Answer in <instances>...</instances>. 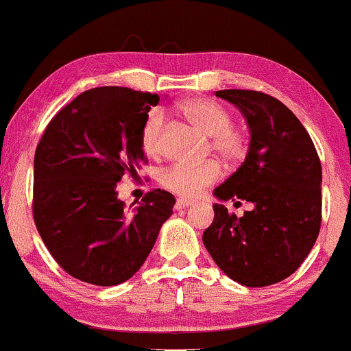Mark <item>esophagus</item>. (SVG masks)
<instances>
[{
    "label": "esophagus",
    "instance_id": "1",
    "mask_svg": "<svg viewBox=\"0 0 351 351\" xmlns=\"http://www.w3.org/2000/svg\"><path fill=\"white\" fill-rule=\"evenodd\" d=\"M191 205H193V202L191 200H186V198H176L175 208L182 210V208H188V206H191Z\"/></svg>",
    "mask_w": 351,
    "mask_h": 351
}]
</instances>
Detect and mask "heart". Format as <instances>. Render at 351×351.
Returning a JSON list of instances; mask_svg holds the SVG:
<instances>
[{"instance_id":"obj_1","label":"heart","mask_w":351,"mask_h":351,"mask_svg":"<svg viewBox=\"0 0 351 351\" xmlns=\"http://www.w3.org/2000/svg\"><path fill=\"white\" fill-rule=\"evenodd\" d=\"M180 110L195 128L212 138L213 151L228 165L243 160L247 151L245 136L234 128V116L222 104L210 99H188L182 102ZM143 149L151 156L163 153L165 146V114L161 109H151L141 126ZM222 171L215 161L200 165L176 163L160 175V183L166 190L180 197H195L205 186L220 178Z\"/></svg>"}]
</instances>
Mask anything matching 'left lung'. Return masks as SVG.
I'll return each mask as SVG.
<instances>
[{"label":"left lung","mask_w":351,"mask_h":351,"mask_svg":"<svg viewBox=\"0 0 351 351\" xmlns=\"http://www.w3.org/2000/svg\"><path fill=\"white\" fill-rule=\"evenodd\" d=\"M217 97L237 106L250 129L249 153L241 168L213 195L254 208L237 217L213 205L204 232L212 259L247 287L289 278L308 257L322 227V161L308 131L281 101L257 90L227 88Z\"/></svg>","instance_id":"8db88e82"}]
</instances>
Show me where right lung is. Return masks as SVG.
<instances>
[{"mask_svg": "<svg viewBox=\"0 0 351 351\" xmlns=\"http://www.w3.org/2000/svg\"><path fill=\"white\" fill-rule=\"evenodd\" d=\"M160 95L95 87L58 110L33 163V219L57 264L72 278L116 286L139 271L175 197L147 191L139 206L117 200V182L146 163L141 126Z\"/></svg>", "mask_w": 351, "mask_h": 351, "instance_id": "add662e5", "label": "right lung"}]
</instances>
